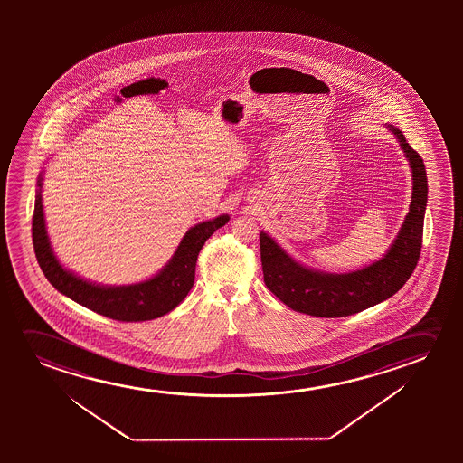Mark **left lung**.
Returning a JSON list of instances; mask_svg holds the SVG:
<instances>
[{
  "label": "left lung",
  "mask_w": 463,
  "mask_h": 463,
  "mask_svg": "<svg viewBox=\"0 0 463 463\" xmlns=\"http://www.w3.org/2000/svg\"><path fill=\"white\" fill-rule=\"evenodd\" d=\"M386 127L399 139L410 161L412 196L399 235L381 260L354 272H319L292 260L270 235L260 232L264 283L292 310L317 317L354 315L393 296L418 266L429 191L424 161L406 142L399 128Z\"/></svg>",
  "instance_id": "8db88e82"
}]
</instances>
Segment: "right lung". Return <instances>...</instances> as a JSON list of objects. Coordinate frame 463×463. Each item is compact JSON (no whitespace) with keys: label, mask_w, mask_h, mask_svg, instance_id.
Segmentation results:
<instances>
[{"label":"right lung","mask_w":463,"mask_h":463,"mask_svg":"<svg viewBox=\"0 0 463 463\" xmlns=\"http://www.w3.org/2000/svg\"><path fill=\"white\" fill-rule=\"evenodd\" d=\"M43 174L38 177V190L33 213V247L39 267L51 285L77 304L123 323L150 321L174 310L194 285L197 254L216 229L229 222V215H220L199 222L184 235L171 260L152 279L136 285L102 286L90 283L66 270L49 241L43 212Z\"/></svg>","instance_id":"right-lung-1"}]
</instances>
